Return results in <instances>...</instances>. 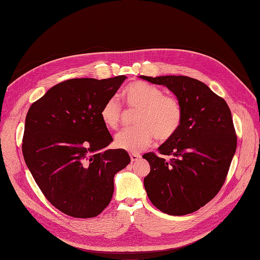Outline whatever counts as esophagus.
<instances>
[{
  "label": "esophagus",
  "mask_w": 260,
  "mask_h": 260,
  "mask_svg": "<svg viewBox=\"0 0 260 260\" xmlns=\"http://www.w3.org/2000/svg\"><path fill=\"white\" fill-rule=\"evenodd\" d=\"M140 158H141V156H140L139 154H135V153L131 154V160H132L133 162H136V161H139V160H140Z\"/></svg>",
  "instance_id": "1"
}]
</instances>
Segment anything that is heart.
Returning a JSON list of instances; mask_svg holds the SVG:
<instances>
[{
    "mask_svg": "<svg viewBox=\"0 0 260 260\" xmlns=\"http://www.w3.org/2000/svg\"><path fill=\"white\" fill-rule=\"evenodd\" d=\"M127 105L138 109L135 116V127L120 132L115 138V144L124 151L139 153L146 148L156 137L166 141L177 133L182 122V107L178 99L163 94L157 86L135 82L123 91ZM121 105L117 97H111L103 104L100 117L103 124L116 129L120 124Z\"/></svg>",
    "mask_w": 260,
    "mask_h": 260,
    "instance_id": "obj_1",
    "label": "heart"
}]
</instances>
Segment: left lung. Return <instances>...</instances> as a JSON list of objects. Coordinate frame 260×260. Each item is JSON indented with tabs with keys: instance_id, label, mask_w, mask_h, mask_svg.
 <instances>
[{
	"instance_id": "8db88e82",
	"label": "left lung",
	"mask_w": 260,
	"mask_h": 260,
	"mask_svg": "<svg viewBox=\"0 0 260 260\" xmlns=\"http://www.w3.org/2000/svg\"><path fill=\"white\" fill-rule=\"evenodd\" d=\"M167 86L182 107L179 129L161 144L165 158L147 153L146 194L161 212L182 216L196 212L219 192L233 159L237 137L226 102L201 81L185 76H139Z\"/></svg>"
}]
</instances>
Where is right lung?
<instances>
[{"label": "right lung", "mask_w": 260, "mask_h": 260, "mask_svg": "<svg viewBox=\"0 0 260 260\" xmlns=\"http://www.w3.org/2000/svg\"><path fill=\"white\" fill-rule=\"evenodd\" d=\"M125 79L61 82L27 113L26 166L47 200L68 216H98L112 200L115 175L131 162L124 149H105L113 138L100 117Z\"/></svg>", "instance_id": "1"}]
</instances>
